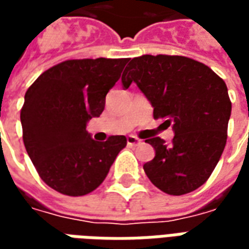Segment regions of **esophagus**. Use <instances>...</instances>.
Wrapping results in <instances>:
<instances>
[{
  "instance_id": "obj_1",
  "label": "esophagus",
  "mask_w": 249,
  "mask_h": 249,
  "mask_svg": "<svg viewBox=\"0 0 249 249\" xmlns=\"http://www.w3.org/2000/svg\"><path fill=\"white\" fill-rule=\"evenodd\" d=\"M126 142H128V145L129 146H136L141 144V140L139 137H136V136H128L126 137Z\"/></svg>"
}]
</instances>
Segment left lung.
Masks as SVG:
<instances>
[{
	"mask_svg": "<svg viewBox=\"0 0 249 249\" xmlns=\"http://www.w3.org/2000/svg\"><path fill=\"white\" fill-rule=\"evenodd\" d=\"M121 81L140 88L153 117L172 125L175 137L151 144L156 156L144 171L160 191L180 196L201 187L213 172L227 142L231 104L228 89L209 66L184 56L144 54L130 60Z\"/></svg>",
	"mask_w": 249,
	"mask_h": 249,
	"instance_id": "1",
	"label": "left lung"
}]
</instances>
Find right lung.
I'll use <instances>...</instances> for the list:
<instances>
[{"label": "right lung", "mask_w": 249, "mask_h": 249, "mask_svg": "<svg viewBox=\"0 0 249 249\" xmlns=\"http://www.w3.org/2000/svg\"><path fill=\"white\" fill-rule=\"evenodd\" d=\"M128 58L68 60L52 66L25 93L22 139L42 181L66 196H84L103 183L125 136L94 141L87 123L105 108Z\"/></svg>", "instance_id": "obj_1"}]
</instances>
